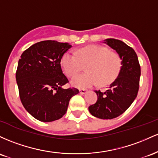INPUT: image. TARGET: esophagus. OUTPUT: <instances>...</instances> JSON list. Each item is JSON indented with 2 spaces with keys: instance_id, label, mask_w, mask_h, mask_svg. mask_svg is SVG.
<instances>
[{
  "instance_id": "34e87169",
  "label": "esophagus",
  "mask_w": 158,
  "mask_h": 158,
  "mask_svg": "<svg viewBox=\"0 0 158 158\" xmlns=\"http://www.w3.org/2000/svg\"><path fill=\"white\" fill-rule=\"evenodd\" d=\"M86 93V89H80V93L81 94H85Z\"/></svg>"
}]
</instances>
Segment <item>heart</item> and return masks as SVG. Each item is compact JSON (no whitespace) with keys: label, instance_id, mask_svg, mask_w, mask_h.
<instances>
[{"label":"heart","instance_id":"b5f03b06","mask_svg":"<svg viewBox=\"0 0 158 158\" xmlns=\"http://www.w3.org/2000/svg\"><path fill=\"white\" fill-rule=\"evenodd\" d=\"M86 65L89 72L72 79L74 86L87 88L98 84L105 86L113 82L122 69V60L117 53L101 45H88L76 51H68L63 56L61 65L69 77H74Z\"/></svg>","mask_w":158,"mask_h":158}]
</instances>
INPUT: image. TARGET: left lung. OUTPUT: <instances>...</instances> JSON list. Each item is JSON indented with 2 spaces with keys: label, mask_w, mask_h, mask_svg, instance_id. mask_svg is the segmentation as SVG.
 <instances>
[{
  "label": "left lung",
  "mask_w": 158,
  "mask_h": 158,
  "mask_svg": "<svg viewBox=\"0 0 158 158\" xmlns=\"http://www.w3.org/2000/svg\"><path fill=\"white\" fill-rule=\"evenodd\" d=\"M105 43L120 56L122 69L105 92L95 90L98 100L89 107V110L97 118L111 119L122 114L135 100L141 71L137 55L131 47L115 39H107Z\"/></svg>",
  "instance_id": "1"
}]
</instances>
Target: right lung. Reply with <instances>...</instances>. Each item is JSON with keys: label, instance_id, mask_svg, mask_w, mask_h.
<instances>
[{"label": "right lung", "instance_id": "right-lung-1", "mask_svg": "<svg viewBox=\"0 0 158 158\" xmlns=\"http://www.w3.org/2000/svg\"><path fill=\"white\" fill-rule=\"evenodd\" d=\"M71 48L66 42L42 41L24 51L19 60L15 78L21 102L41 122L63 117L71 98L79 93L74 87L62 88L69 81L63 73L61 60Z\"/></svg>", "mask_w": 158, "mask_h": 158}]
</instances>
